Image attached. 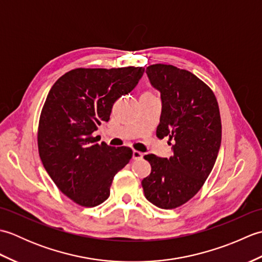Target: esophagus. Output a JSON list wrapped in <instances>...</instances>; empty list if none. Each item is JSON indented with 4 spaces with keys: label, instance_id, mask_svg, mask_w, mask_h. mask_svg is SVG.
Instances as JSON below:
<instances>
[{
    "label": "esophagus",
    "instance_id": "esophagus-1",
    "mask_svg": "<svg viewBox=\"0 0 262 262\" xmlns=\"http://www.w3.org/2000/svg\"><path fill=\"white\" fill-rule=\"evenodd\" d=\"M132 158H133V160H141L143 158V154L138 151H133Z\"/></svg>",
    "mask_w": 262,
    "mask_h": 262
}]
</instances>
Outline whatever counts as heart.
<instances>
[{"instance_id":"1","label":"heart","mask_w":262,"mask_h":262,"mask_svg":"<svg viewBox=\"0 0 262 262\" xmlns=\"http://www.w3.org/2000/svg\"><path fill=\"white\" fill-rule=\"evenodd\" d=\"M142 97H148V98H155V93L153 92V91H151V90H148V91H145L143 93V96Z\"/></svg>"}]
</instances>
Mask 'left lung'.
<instances>
[{
    "instance_id": "8db88e82",
    "label": "left lung",
    "mask_w": 262,
    "mask_h": 262,
    "mask_svg": "<svg viewBox=\"0 0 262 262\" xmlns=\"http://www.w3.org/2000/svg\"><path fill=\"white\" fill-rule=\"evenodd\" d=\"M146 73L162 99L157 136L169 137L173 154L170 159L145 155L152 170L142 186L149 203L173 209L202 189L214 168L222 140L220 108L213 90L191 72L154 64Z\"/></svg>"
}]
</instances>
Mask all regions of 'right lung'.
<instances>
[{
    "mask_svg": "<svg viewBox=\"0 0 262 262\" xmlns=\"http://www.w3.org/2000/svg\"><path fill=\"white\" fill-rule=\"evenodd\" d=\"M143 73V68H79L60 76L49 91L39 118V157L55 185L75 204H102L115 174L132 159L129 147L98 144L93 133Z\"/></svg>",
    "mask_w": 262,
    "mask_h": 262,
    "instance_id": "add662e5",
    "label": "right lung"
}]
</instances>
